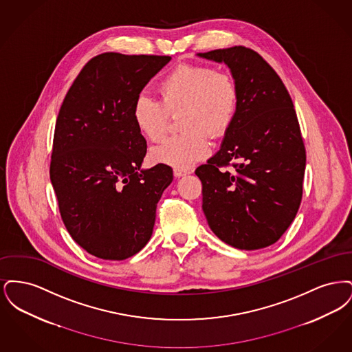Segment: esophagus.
Instances as JSON below:
<instances>
[{
  "label": "esophagus",
  "instance_id": "34e87169",
  "mask_svg": "<svg viewBox=\"0 0 352 352\" xmlns=\"http://www.w3.org/2000/svg\"><path fill=\"white\" fill-rule=\"evenodd\" d=\"M186 174H190V170H188V168H174V175H175L177 178L184 177Z\"/></svg>",
  "mask_w": 352,
  "mask_h": 352
}]
</instances>
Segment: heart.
Segmentation results:
<instances>
[{
  "instance_id": "heart-1",
  "label": "heart",
  "mask_w": 352,
  "mask_h": 352,
  "mask_svg": "<svg viewBox=\"0 0 352 352\" xmlns=\"http://www.w3.org/2000/svg\"><path fill=\"white\" fill-rule=\"evenodd\" d=\"M161 100L146 92L134 99L132 118L138 133L151 142L168 132L170 113L184 111L181 126L186 129L154 148V161L179 168H191L211 149L208 133L221 137L234 122L239 89L232 75L203 65H179L160 83Z\"/></svg>"
}]
</instances>
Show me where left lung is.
<instances>
[{
	"label": "left lung",
	"mask_w": 352,
	"mask_h": 352,
	"mask_svg": "<svg viewBox=\"0 0 352 352\" xmlns=\"http://www.w3.org/2000/svg\"><path fill=\"white\" fill-rule=\"evenodd\" d=\"M199 56L224 62L239 89L220 151L195 170L203 212L224 243L261 250L278 241L301 204L306 151L297 113L281 78L256 51L234 46Z\"/></svg>",
	"instance_id": "obj_1"
}]
</instances>
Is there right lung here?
Here are the masks:
<instances>
[{
  "label": "right lung",
  "mask_w": 352,
  "mask_h": 352,
  "mask_svg": "<svg viewBox=\"0 0 352 352\" xmlns=\"http://www.w3.org/2000/svg\"><path fill=\"white\" fill-rule=\"evenodd\" d=\"M170 59L96 55L59 109L50 161L59 212L71 237L102 260H125L145 247L173 181L168 165L140 170L146 141L132 118L135 96Z\"/></svg>",
  "instance_id": "obj_1"
}]
</instances>
